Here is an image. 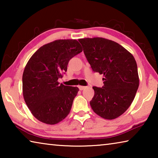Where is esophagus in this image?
I'll use <instances>...</instances> for the list:
<instances>
[{"mask_svg":"<svg viewBox=\"0 0 158 158\" xmlns=\"http://www.w3.org/2000/svg\"><path fill=\"white\" fill-rule=\"evenodd\" d=\"M79 90H84L85 88V86H83V85H79Z\"/></svg>","mask_w":158,"mask_h":158,"instance_id":"esophagus-1","label":"esophagus"}]
</instances>
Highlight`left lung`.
I'll return each instance as SVG.
<instances>
[{"instance_id": "8db88e82", "label": "left lung", "mask_w": 158, "mask_h": 158, "mask_svg": "<svg viewBox=\"0 0 158 158\" xmlns=\"http://www.w3.org/2000/svg\"><path fill=\"white\" fill-rule=\"evenodd\" d=\"M79 42L93 70L104 76L103 86L93 87L95 94L90 106L103 118H116L130 107L139 85L135 58L123 47L110 40L87 37Z\"/></svg>"}]
</instances>
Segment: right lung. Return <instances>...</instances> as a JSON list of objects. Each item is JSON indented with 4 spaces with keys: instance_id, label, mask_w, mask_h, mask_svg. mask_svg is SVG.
<instances>
[{
    "instance_id": "1",
    "label": "right lung",
    "mask_w": 158,
    "mask_h": 158,
    "mask_svg": "<svg viewBox=\"0 0 158 158\" xmlns=\"http://www.w3.org/2000/svg\"><path fill=\"white\" fill-rule=\"evenodd\" d=\"M82 52L76 40H57L43 45L31 57L23 73V95L35 118L55 125L69 114L79 89L58 81L69 60Z\"/></svg>"
}]
</instances>
